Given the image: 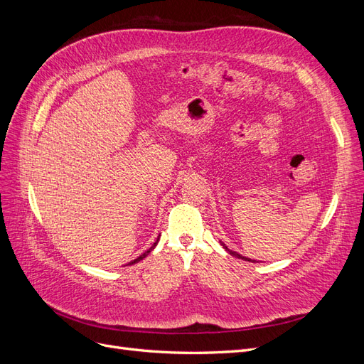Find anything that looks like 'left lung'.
<instances>
[{
  "mask_svg": "<svg viewBox=\"0 0 364 364\" xmlns=\"http://www.w3.org/2000/svg\"><path fill=\"white\" fill-rule=\"evenodd\" d=\"M220 245H222L223 246V249H226L229 253H230V255H232V257H235V258H238V259H243V261H250V262H261V261H257V259H250V258H247V257H243V255H240V253L238 252H234V250H230L225 243H222V241H220Z\"/></svg>",
  "mask_w": 364,
  "mask_h": 364,
  "instance_id": "1",
  "label": "left lung"
}]
</instances>
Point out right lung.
<instances>
[{"mask_svg": "<svg viewBox=\"0 0 364 364\" xmlns=\"http://www.w3.org/2000/svg\"><path fill=\"white\" fill-rule=\"evenodd\" d=\"M159 237H161V235H158V240L155 241V243H153V245H151V247H150V249H147V250H146L144 253H141V255H139L138 258H135L134 261H130V262L127 264V266H132V264H136V262H139L141 259H144V258H146V257L149 255V253H150V252H151L153 249H155V247H156V245H158V241H159Z\"/></svg>", "mask_w": 364, "mask_h": 364, "instance_id": "right-lung-1", "label": "right lung"}]
</instances>
